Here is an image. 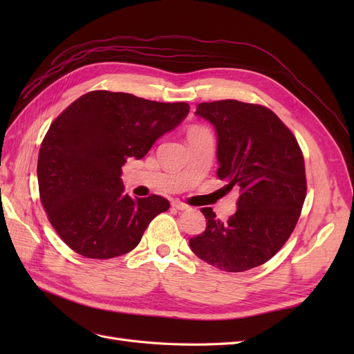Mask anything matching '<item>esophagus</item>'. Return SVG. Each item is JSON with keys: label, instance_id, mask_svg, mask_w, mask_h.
Returning <instances> with one entry per match:
<instances>
[{"label": "esophagus", "instance_id": "1", "mask_svg": "<svg viewBox=\"0 0 354 354\" xmlns=\"http://www.w3.org/2000/svg\"><path fill=\"white\" fill-rule=\"evenodd\" d=\"M171 205H173L178 211H187V209H190V207L187 205V203L180 202V201H173V203H171Z\"/></svg>", "mask_w": 354, "mask_h": 354}]
</instances>
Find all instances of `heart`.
I'll return each mask as SVG.
<instances>
[{"mask_svg": "<svg viewBox=\"0 0 354 354\" xmlns=\"http://www.w3.org/2000/svg\"><path fill=\"white\" fill-rule=\"evenodd\" d=\"M201 130H205V128H202V127H192L190 130H189V134H194V133H198V131H201ZM187 134V136H189Z\"/></svg>", "mask_w": 354, "mask_h": 354, "instance_id": "b5f03b06", "label": "heart"}]
</instances>
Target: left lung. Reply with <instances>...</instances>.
<instances>
[{
    "label": "left lung",
    "instance_id": "1",
    "mask_svg": "<svg viewBox=\"0 0 354 354\" xmlns=\"http://www.w3.org/2000/svg\"><path fill=\"white\" fill-rule=\"evenodd\" d=\"M198 116L217 133V177L239 189L227 221L202 208L207 229L189 241L201 260L224 272H245L269 261L291 236L307 183L301 149L270 109L238 100L199 103Z\"/></svg>",
    "mask_w": 354,
    "mask_h": 354
}]
</instances>
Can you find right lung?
Here are the masks:
<instances>
[{"label": "right lung", "instance_id": "obj_1", "mask_svg": "<svg viewBox=\"0 0 354 354\" xmlns=\"http://www.w3.org/2000/svg\"><path fill=\"white\" fill-rule=\"evenodd\" d=\"M187 103H159L128 93L90 91L63 111L41 143L39 198L71 250L106 260L133 251L169 202L131 198L121 180L127 159H142L189 113Z\"/></svg>", "mask_w": 354, "mask_h": 354}]
</instances>
